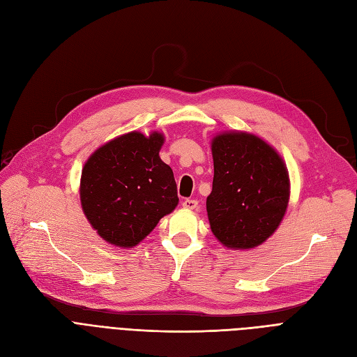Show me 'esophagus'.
Here are the masks:
<instances>
[{
	"mask_svg": "<svg viewBox=\"0 0 357 357\" xmlns=\"http://www.w3.org/2000/svg\"><path fill=\"white\" fill-rule=\"evenodd\" d=\"M183 206L188 208V210H195V208L198 206V201H196V199H184Z\"/></svg>",
	"mask_w": 357,
	"mask_h": 357,
	"instance_id": "obj_1",
	"label": "esophagus"
}]
</instances>
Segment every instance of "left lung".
<instances>
[{
	"mask_svg": "<svg viewBox=\"0 0 357 357\" xmlns=\"http://www.w3.org/2000/svg\"><path fill=\"white\" fill-rule=\"evenodd\" d=\"M213 190L206 213L215 238L227 248L263 243L280 225L289 199V177L272 146L247 132L214 137Z\"/></svg>",
	"mask_w": 357,
	"mask_h": 357,
	"instance_id": "8db88e82",
	"label": "left lung"
}]
</instances>
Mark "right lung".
Segmentation results:
<instances>
[{
	"instance_id": "right-lung-1",
	"label": "right lung",
	"mask_w": 357,
	"mask_h": 357,
	"mask_svg": "<svg viewBox=\"0 0 357 357\" xmlns=\"http://www.w3.org/2000/svg\"><path fill=\"white\" fill-rule=\"evenodd\" d=\"M161 132L132 131L99 147L81 176V205L97 233L116 247H134L178 204L173 169L159 158Z\"/></svg>"
}]
</instances>
